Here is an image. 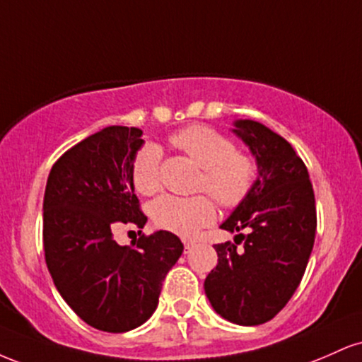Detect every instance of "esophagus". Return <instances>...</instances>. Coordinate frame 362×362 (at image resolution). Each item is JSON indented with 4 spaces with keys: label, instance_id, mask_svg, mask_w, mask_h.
Here are the masks:
<instances>
[{
    "label": "esophagus",
    "instance_id": "34e87169",
    "mask_svg": "<svg viewBox=\"0 0 362 362\" xmlns=\"http://www.w3.org/2000/svg\"><path fill=\"white\" fill-rule=\"evenodd\" d=\"M194 242H192V240H184V247H185V250L187 252H189L190 250V248H192L194 247Z\"/></svg>",
    "mask_w": 362,
    "mask_h": 362
}]
</instances>
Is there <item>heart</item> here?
I'll list each match as a JSON object with an SVG mask.
<instances>
[{
	"mask_svg": "<svg viewBox=\"0 0 362 362\" xmlns=\"http://www.w3.org/2000/svg\"><path fill=\"white\" fill-rule=\"evenodd\" d=\"M170 143L202 168L199 190H207L226 209L242 206L259 178V161L252 153L236 149L233 139L218 129L192 124L170 136ZM161 180V149L144 143L131 163V182L139 194H153ZM153 223L180 236H194L214 221L216 207L207 194L178 197L161 195L149 206Z\"/></svg>",
	"mask_w": 362,
	"mask_h": 362,
	"instance_id": "heart-1",
	"label": "heart"
}]
</instances>
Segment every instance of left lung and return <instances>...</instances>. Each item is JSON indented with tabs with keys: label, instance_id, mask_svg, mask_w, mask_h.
Listing matches in <instances>:
<instances>
[{
	"label": "left lung",
	"instance_id": "1",
	"mask_svg": "<svg viewBox=\"0 0 362 362\" xmlns=\"http://www.w3.org/2000/svg\"><path fill=\"white\" fill-rule=\"evenodd\" d=\"M235 126L259 161V178L221 224L240 233L235 243L214 245L218 265L204 289L216 313L252 327L276 317L300 286L317 235V207L306 165L288 141L255 120Z\"/></svg>",
	"mask_w": 362,
	"mask_h": 362
}]
</instances>
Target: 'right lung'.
Returning a JSON list of instances; mask_svg holds the SVG:
<instances>
[{
	"mask_svg": "<svg viewBox=\"0 0 362 362\" xmlns=\"http://www.w3.org/2000/svg\"><path fill=\"white\" fill-rule=\"evenodd\" d=\"M141 136L124 126L88 136L52 165L44 194V253L54 286L83 322L110 334L151 317L184 252L170 231L143 233L131 247L114 240L122 224L148 221L131 182Z\"/></svg>",
	"mask_w": 362,
	"mask_h": 362,
	"instance_id": "obj_1",
	"label": "right lung"
}]
</instances>
